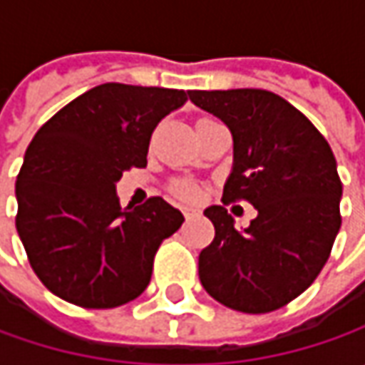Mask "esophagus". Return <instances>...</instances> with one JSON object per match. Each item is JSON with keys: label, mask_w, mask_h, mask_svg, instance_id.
I'll use <instances>...</instances> for the list:
<instances>
[{"label": "esophagus", "mask_w": 365, "mask_h": 365, "mask_svg": "<svg viewBox=\"0 0 365 365\" xmlns=\"http://www.w3.org/2000/svg\"><path fill=\"white\" fill-rule=\"evenodd\" d=\"M182 215H185V219H192L195 215H197V211H195V209H189V207H185V209H182Z\"/></svg>", "instance_id": "obj_1"}]
</instances>
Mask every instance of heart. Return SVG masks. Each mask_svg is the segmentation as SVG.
<instances>
[{"mask_svg":"<svg viewBox=\"0 0 365 365\" xmlns=\"http://www.w3.org/2000/svg\"><path fill=\"white\" fill-rule=\"evenodd\" d=\"M173 192H175L178 199L182 201H197L201 197V189L195 185V182H189V180H178L173 185Z\"/></svg>","mask_w":365,"mask_h":365,"instance_id":"b5f03b06","label":"heart"}]
</instances>
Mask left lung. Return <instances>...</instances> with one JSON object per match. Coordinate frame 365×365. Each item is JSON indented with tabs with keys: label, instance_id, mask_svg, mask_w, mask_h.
Segmentation results:
<instances>
[{
	"label": "left lung",
	"instance_id": "left-lung-1",
	"mask_svg": "<svg viewBox=\"0 0 365 365\" xmlns=\"http://www.w3.org/2000/svg\"><path fill=\"white\" fill-rule=\"evenodd\" d=\"M190 101L233 135L223 201L258 211L237 232L225 207L205 215L215 227L199 256L203 288L242 313H270L315 282L341 227V180L327 140L280 95L264 89L189 91Z\"/></svg>",
	"mask_w": 365,
	"mask_h": 365
}]
</instances>
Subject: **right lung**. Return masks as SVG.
I'll list each match as a JSON object with an SVG mask.
<instances>
[{
    "label": "right lung",
    "instance_id": "1",
    "mask_svg": "<svg viewBox=\"0 0 365 365\" xmlns=\"http://www.w3.org/2000/svg\"><path fill=\"white\" fill-rule=\"evenodd\" d=\"M187 93L106 83L54 113L26 150L16 230L42 284L85 309H113L150 284L182 213L162 197L121 209L115 182L146 166L150 135Z\"/></svg>",
    "mask_w": 365,
    "mask_h": 365
}]
</instances>
